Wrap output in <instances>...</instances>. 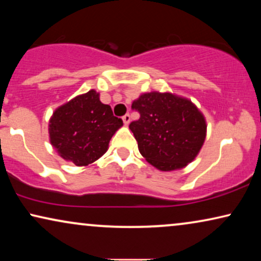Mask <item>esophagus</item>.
Masks as SVG:
<instances>
[{"instance_id":"obj_1","label":"esophagus","mask_w":261,"mask_h":261,"mask_svg":"<svg viewBox=\"0 0 261 261\" xmlns=\"http://www.w3.org/2000/svg\"><path fill=\"white\" fill-rule=\"evenodd\" d=\"M122 120H123L124 124L129 123V122H130V115H129V114H126V115H123V116H122Z\"/></svg>"}]
</instances>
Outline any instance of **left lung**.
I'll return each instance as SVG.
<instances>
[{
	"mask_svg": "<svg viewBox=\"0 0 261 261\" xmlns=\"http://www.w3.org/2000/svg\"><path fill=\"white\" fill-rule=\"evenodd\" d=\"M140 114L129 128L141 155L160 171L187 166L205 139L204 116L194 103L170 92H147L132 103Z\"/></svg>",
	"mask_w": 261,
	"mask_h": 261,
	"instance_id": "1",
	"label": "left lung"
}]
</instances>
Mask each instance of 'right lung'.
<instances>
[{"mask_svg":"<svg viewBox=\"0 0 261 261\" xmlns=\"http://www.w3.org/2000/svg\"><path fill=\"white\" fill-rule=\"evenodd\" d=\"M95 90L59 107L49 120V141L59 155L77 166L94 163L108 149L110 139L122 126Z\"/></svg>","mask_w":261,"mask_h":261,"instance_id":"right-lung-1","label":"right lung"}]
</instances>
